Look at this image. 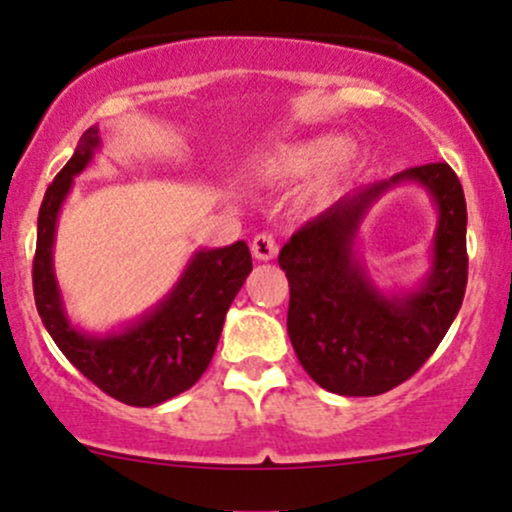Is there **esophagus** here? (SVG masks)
<instances>
[{
	"instance_id": "1",
	"label": "esophagus",
	"mask_w": 512,
	"mask_h": 512,
	"mask_svg": "<svg viewBox=\"0 0 512 512\" xmlns=\"http://www.w3.org/2000/svg\"><path fill=\"white\" fill-rule=\"evenodd\" d=\"M252 255H255V260L260 262H267L272 260V257H277V242L275 237L270 235V232H260V235H255V240H252Z\"/></svg>"
}]
</instances>
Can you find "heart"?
Wrapping results in <instances>:
<instances>
[{
    "instance_id": "1",
    "label": "heart",
    "mask_w": 512,
    "mask_h": 512,
    "mask_svg": "<svg viewBox=\"0 0 512 512\" xmlns=\"http://www.w3.org/2000/svg\"><path fill=\"white\" fill-rule=\"evenodd\" d=\"M359 163V148L349 138H309V141L282 143L250 165V173L262 183H289L304 178L299 200L309 208H322L339 193L344 180Z\"/></svg>"
}]
</instances>
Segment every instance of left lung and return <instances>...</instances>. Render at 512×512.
I'll return each instance as SVG.
<instances>
[{
  "label": "left lung",
  "instance_id": "left-lung-1",
  "mask_svg": "<svg viewBox=\"0 0 512 512\" xmlns=\"http://www.w3.org/2000/svg\"><path fill=\"white\" fill-rule=\"evenodd\" d=\"M406 179L423 184L439 208L434 265L416 293L386 298L355 257L353 242L370 205ZM466 223L458 175L448 163H428L339 200L289 237L277 260L289 280V342L322 389L379 396L426 364L466 294Z\"/></svg>",
  "mask_w": 512,
  "mask_h": 512
}]
</instances>
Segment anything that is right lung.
Wrapping results in <instances>:
<instances>
[{"instance_id":"obj_1","label":"right lung","mask_w":512,"mask_h":512,"mask_svg":"<svg viewBox=\"0 0 512 512\" xmlns=\"http://www.w3.org/2000/svg\"><path fill=\"white\" fill-rule=\"evenodd\" d=\"M98 146V128L91 126L41 200L32 270L36 309L56 347L98 389L128 406H156L188 391L205 374L227 309L252 272V257L242 240L220 250H200L168 297L136 324L106 337L71 327L51 250L61 203Z\"/></svg>"}]
</instances>
